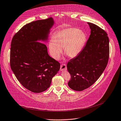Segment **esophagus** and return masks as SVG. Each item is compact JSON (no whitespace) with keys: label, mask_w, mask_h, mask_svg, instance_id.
Instances as JSON below:
<instances>
[{"label":"esophagus","mask_w":121,"mask_h":121,"mask_svg":"<svg viewBox=\"0 0 121 121\" xmlns=\"http://www.w3.org/2000/svg\"><path fill=\"white\" fill-rule=\"evenodd\" d=\"M60 70L61 71H66L67 70V67L66 64H63L60 66Z\"/></svg>","instance_id":"esophagus-1"}]
</instances>
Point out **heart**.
Returning <instances> with one entry per match:
<instances>
[{
	"label": "heart",
	"mask_w": 121,
	"mask_h": 121,
	"mask_svg": "<svg viewBox=\"0 0 121 121\" xmlns=\"http://www.w3.org/2000/svg\"><path fill=\"white\" fill-rule=\"evenodd\" d=\"M87 41V35L76 28L61 30L56 33L50 40L48 48L51 57L58 60L64 49L65 54L74 58L82 52Z\"/></svg>",
	"instance_id": "obj_1"
}]
</instances>
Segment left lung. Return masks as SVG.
<instances>
[{"instance_id": "left-lung-1", "label": "left lung", "mask_w": 121, "mask_h": 121, "mask_svg": "<svg viewBox=\"0 0 121 121\" xmlns=\"http://www.w3.org/2000/svg\"><path fill=\"white\" fill-rule=\"evenodd\" d=\"M91 34L82 52L68 62L71 79L68 84L72 90L82 91L88 88L105 70L109 57L107 33L94 24L87 22Z\"/></svg>"}]
</instances>
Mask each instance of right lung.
<instances>
[{"mask_svg": "<svg viewBox=\"0 0 121 121\" xmlns=\"http://www.w3.org/2000/svg\"><path fill=\"white\" fill-rule=\"evenodd\" d=\"M54 24L52 17L31 22L18 31L12 41V70L21 84L33 92L47 90L60 69V63L49 56L43 43L48 42Z\"/></svg>", "mask_w": 121, "mask_h": 121, "instance_id": "obj_1", "label": "right lung"}]
</instances>
